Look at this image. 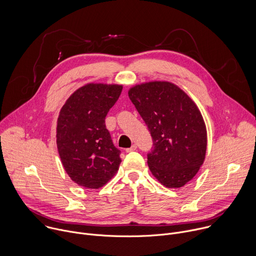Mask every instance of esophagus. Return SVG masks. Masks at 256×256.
<instances>
[{"instance_id": "1", "label": "esophagus", "mask_w": 256, "mask_h": 256, "mask_svg": "<svg viewBox=\"0 0 256 256\" xmlns=\"http://www.w3.org/2000/svg\"><path fill=\"white\" fill-rule=\"evenodd\" d=\"M136 150V144H132L130 148H126V152H134V150Z\"/></svg>"}]
</instances>
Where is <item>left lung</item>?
Returning <instances> with one entry per match:
<instances>
[{
    "instance_id": "left-lung-1",
    "label": "left lung",
    "mask_w": 256,
    "mask_h": 256,
    "mask_svg": "<svg viewBox=\"0 0 256 256\" xmlns=\"http://www.w3.org/2000/svg\"><path fill=\"white\" fill-rule=\"evenodd\" d=\"M128 96L152 138L148 154L152 174L168 188L185 186L198 173L207 150L206 124L198 106L168 81L136 84Z\"/></svg>"
}]
</instances>
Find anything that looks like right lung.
<instances>
[{"label": "right lung", "mask_w": 256, "mask_h": 256, "mask_svg": "<svg viewBox=\"0 0 256 256\" xmlns=\"http://www.w3.org/2000/svg\"><path fill=\"white\" fill-rule=\"evenodd\" d=\"M120 84L88 83L61 108L56 144L67 175L77 185L98 189L118 171L120 150L106 128V116L118 100Z\"/></svg>", "instance_id": "obj_1"}]
</instances>
